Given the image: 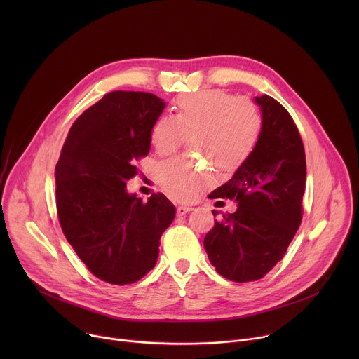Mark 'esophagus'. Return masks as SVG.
<instances>
[{
  "label": "esophagus",
  "instance_id": "obj_1",
  "mask_svg": "<svg viewBox=\"0 0 359 359\" xmlns=\"http://www.w3.org/2000/svg\"><path fill=\"white\" fill-rule=\"evenodd\" d=\"M191 210H193L191 206H177V208H176L177 216H183V215H186V213H189V212H191Z\"/></svg>",
  "mask_w": 359,
  "mask_h": 359
}]
</instances>
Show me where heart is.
<instances>
[{"label": "heart", "mask_w": 359, "mask_h": 359, "mask_svg": "<svg viewBox=\"0 0 359 359\" xmlns=\"http://www.w3.org/2000/svg\"><path fill=\"white\" fill-rule=\"evenodd\" d=\"M175 116L162 115L151 125L150 142L161 155L175 151L190 136V149L222 170L241 168L254 153L263 132L259 107L248 97L223 89H201L175 100ZM156 179L170 197L189 201L215 183L210 166L177 156L156 166Z\"/></svg>", "instance_id": "b5f03b06"}]
</instances>
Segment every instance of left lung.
<instances>
[{"instance_id":"left-lung-1","label":"left lung","mask_w":359,"mask_h":359,"mask_svg":"<svg viewBox=\"0 0 359 359\" xmlns=\"http://www.w3.org/2000/svg\"><path fill=\"white\" fill-rule=\"evenodd\" d=\"M263 132L251 158L217 187L213 198L237 201L204 237L216 271L236 283L264 277L283 257L302 217L305 151L298 129L276 99L255 96ZM213 212V216H217Z\"/></svg>"}]
</instances>
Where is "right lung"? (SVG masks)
Returning a JSON list of instances; mask_svg holds the SVG:
<instances>
[{"instance_id":"add662e5","label":"right lung","mask_w":359,"mask_h":359,"mask_svg":"<svg viewBox=\"0 0 359 359\" xmlns=\"http://www.w3.org/2000/svg\"><path fill=\"white\" fill-rule=\"evenodd\" d=\"M165 107L147 92L107 93L74 122L55 168L62 231L88 270L109 284L136 283L155 267L176 215L162 193L144 203L126 190Z\"/></svg>"}]
</instances>
